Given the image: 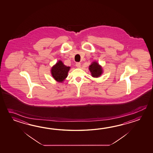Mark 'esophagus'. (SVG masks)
<instances>
[{
    "label": "esophagus",
    "mask_w": 153,
    "mask_h": 153,
    "mask_svg": "<svg viewBox=\"0 0 153 153\" xmlns=\"http://www.w3.org/2000/svg\"><path fill=\"white\" fill-rule=\"evenodd\" d=\"M75 65H76V67L77 68H80V66H81V63H80V62H76Z\"/></svg>",
    "instance_id": "34e87169"
}]
</instances>
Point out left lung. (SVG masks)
Instances as JSON below:
<instances>
[{
    "mask_svg": "<svg viewBox=\"0 0 153 153\" xmlns=\"http://www.w3.org/2000/svg\"><path fill=\"white\" fill-rule=\"evenodd\" d=\"M89 70L91 73V75L94 77H99L102 73V69L97 62H93L89 66Z\"/></svg>",
    "mask_w": 153,
    "mask_h": 153,
    "instance_id": "left-lung-1",
    "label": "left lung"
}]
</instances>
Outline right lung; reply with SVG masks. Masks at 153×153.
Here are the masks:
<instances>
[{
    "mask_svg": "<svg viewBox=\"0 0 153 153\" xmlns=\"http://www.w3.org/2000/svg\"><path fill=\"white\" fill-rule=\"evenodd\" d=\"M69 69V67L65 66L61 61H59L51 69L52 76L56 81L62 82L67 76Z\"/></svg>",
    "mask_w": 153,
    "mask_h": 153,
    "instance_id": "add662e5",
    "label": "right lung"
}]
</instances>
